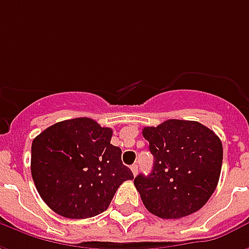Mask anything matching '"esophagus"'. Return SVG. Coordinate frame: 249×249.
Masks as SVG:
<instances>
[{
	"instance_id": "esophagus-1",
	"label": "esophagus",
	"mask_w": 249,
	"mask_h": 249,
	"mask_svg": "<svg viewBox=\"0 0 249 249\" xmlns=\"http://www.w3.org/2000/svg\"><path fill=\"white\" fill-rule=\"evenodd\" d=\"M130 169H132V172H133V175H137V171H139V165L137 164H133L132 167H130Z\"/></svg>"
}]
</instances>
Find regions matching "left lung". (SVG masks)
Masks as SVG:
<instances>
[{"mask_svg":"<svg viewBox=\"0 0 249 249\" xmlns=\"http://www.w3.org/2000/svg\"><path fill=\"white\" fill-rule=\"evenodd\" d=\"M142 136L155 157L152 172L135 178L145 208L161 219L195 213L219 183L223 162L219 137L197 121L175 119L146 126Z\"/></svg>","mask_w":249,"mask_h":249,"instance_id":"1","label":"left lung"}]
</instances>
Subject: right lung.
Instances as JSON below:
<instances>
[{"instance_id":"obj_1","label":"right lung","mask_w":249,"mask_h":249,"mask_svg":"<svg viewBox=\"0 0 249 249\" xmlns=\"http://www.w3.org/2000/svg\"><path fill=\"white\" fill-rule=\"evenodd\" d=\"M113 130L88 117L52 125L32 142L30 171L46 205L68 219L107 211L121 184L133 173L110 144Z\"/></svg>"}]
</instances>
